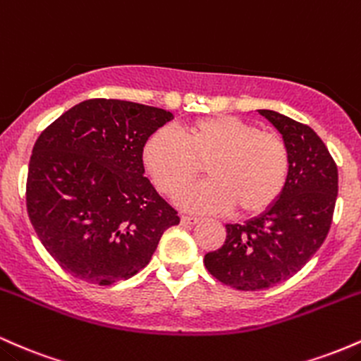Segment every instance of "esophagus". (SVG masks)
I'll return each instance as SVG.
<instances>
[{"mask_svg": "<svg viewBox=\"0 0 361 361\" xmlns=\"http://www.w3.org/2000/svg\"><path fill=\"white\" fill-rule=\"evenodd\" d=\"M197 221H200V218L189 216V214H182V216H180V224L182 225H196Z\"/></svg>", "mask_w": 361, "mask_h": 361, "instance_id": "1", "label": "esophagus"}]
</instances>
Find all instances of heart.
Masks as SVG:
<instances>
[{
  "mask_svg": "<svg viewBox=\"0 0 361 361\" xmlns=\"http://www.w3.org/2000/svg\"><path fill=\"white\" fill-rule=\"evenodd\" d=\"M143 164L167 196L184 191L206 165L209 180L180 196L185 209L259 214L281 197L290 176V149L276 133L232 116L197 119L180 136L160 129L148 137Z\"/></svg>",
  "mask_w": 361,
  "mask_h": 361,
  "instance_id": "b5f03b06",
  "label": "heart"
}]
</instances>
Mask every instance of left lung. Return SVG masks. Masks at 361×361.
<instances>
[{"label": "left lung", "mask_w": 361, "mask_h": 361, "mask_svg": "<svg viewBox=\"0 0 361 361\" xmlns=\"http://www.w3.org/2000/svg\"><path fill=\"white\" fill-rule=\"evenodd\" d=\"M290 149L281 197L244 225H226L225 244L204 256L218 281L244 291L266 290L293 276L329 233L338 197V165L307 124L261 109Z\"/></svg>", "instance_id": "1"}]
</instances>
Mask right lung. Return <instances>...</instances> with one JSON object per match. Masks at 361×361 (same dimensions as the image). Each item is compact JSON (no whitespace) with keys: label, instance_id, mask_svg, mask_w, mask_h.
Returning a JSON list of instances; mask_svg holds the SVG:
<instances>
[{"label":"right lung","instance_id":"obj_1","mask_svg":"<svg viewBox=\"0 0 361 361\" xmlns=\"http://www.w3.org/2000/svg\"><path fill=\"white\" fill-rule=\"evenodd\" d=\"M164 109L117 99L80 102L35 141L27 212L64 271L95 285L135 276L177 212L143 176L145 143L172 119Z\"/></svg>","mask_w":361,"mask_h":361}]
</instances>
